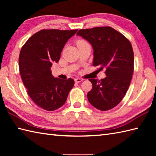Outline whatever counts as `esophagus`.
<instances>
[{"instance_id": "1", "label": "esophagus", "mask_w": 156, "mask_h": 156, "mask_svg": "<svg viewBox=\"0 0 156 156\" xmlns=\"http://www.w3.org/2000/svg\"><path fill=\"white\" fill-rule=\"evenodd\" d=\"M74 81H75L76 83H78V82H80L82 81H83V79H82V78H75Z\"/></svg>"}]
</instances>
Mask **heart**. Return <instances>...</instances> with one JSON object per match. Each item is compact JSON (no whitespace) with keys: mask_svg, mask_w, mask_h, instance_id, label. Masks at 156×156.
Returning <instances> with one entry per match:
<instances>
[{"mask_svg":"<svg viewBox=\"0 0 156 156\" xmlns=\"http://www.w3.org/2000/svg\"><path fill=\"white\" fill-rule=\"evenodd\" d=\"M86 43H87V42L84 41V40H79L77 42V45H80V44H86Z\"/></svg>","mask_w":156,"mask_h":156,"instance_id":"b5f03b06","label":"heart"}]
</instances>
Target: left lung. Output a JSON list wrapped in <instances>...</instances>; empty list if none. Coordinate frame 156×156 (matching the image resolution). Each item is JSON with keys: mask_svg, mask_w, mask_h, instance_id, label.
Instances as JSON below:
<instances>
[{"mask_svg": "<svg viewBox=\"0 0 156 156\" xmlns=\"http://www.w3.org/2000/svg\"><path fill=\"white\" fill-rule=\"evenodd\" d=\"M91 44L93 66L105 68L107 77L89 79L92 88L87 94L96 108L108 111L119 104L127 92L133 74L134 54L130 41L110 27L80 29L77 33Z\"/></svg>", "mask_w": 156, "mask_h": 156, "instance_id": "1", "label": "left lung"}]
</instances>
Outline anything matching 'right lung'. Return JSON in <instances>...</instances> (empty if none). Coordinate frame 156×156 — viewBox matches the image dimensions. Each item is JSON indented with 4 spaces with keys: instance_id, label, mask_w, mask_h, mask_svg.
<instances>
[{
    "instance_id": "right-lung-1",
    "label": "right lung",
    "mask_w": 156,
    "mask_h": 156,
    "mask_svg": "<svg viewBox=\"0 0 156 156\" xmlns=\"http://www.w3.org/2000/svg\"><path fill=\"white\" fill-rule=\"evenodd\" d=\"M77 31L43 29L33 35L20 51L19 72L23 84L32 101L44 110L60 108L74 87L72 78H54L51 67L58 62L66 42Z\"/></svg>"
}]
</instances>
